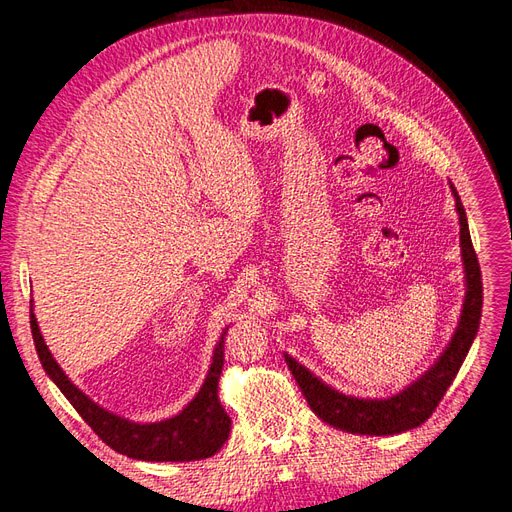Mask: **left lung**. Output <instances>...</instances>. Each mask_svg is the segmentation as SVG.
I'll use <instances>...</instances> for the list:
<instances>
[{"mask_svg":"<svg viewBox=\"0 0 512 512\" xmlns=\"http://www.w3.org/2000/svg\"><path fill=\"white\" fill-rule=\"evenodd\" d=\"M451 192L455 196V209L459 215V247L463 262V286H466V297H463L461 314L453 337L448 339V344L440 352L438 359L421 376L410 382L406 389L382 399L339 393L327 382H322L316 374H312L297 359H292L288 352H284L286 365L292 371L294 380H297L309 408L324 423L348 433H359V436H395V433L410 431L423 425L433 414L446 389L453 384L461 363L466 361L480 324L483 282H480V267L470 239L466 209H463L453 183Z\"/></svg>","mask_w":512,"mask_h":512,"instance_id":"left-lung-1","label":"left lung"}]
</instances>
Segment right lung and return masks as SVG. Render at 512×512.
I'll use <instances>...</instances> for the list:
<instances>
[{"label": "right lung", "mask_w": 512, "mask_h": 512, "mask_svg": "<svg viewBox=\"0 0 512 512\" xmlns=\"http://www.w3.org/2000/svg\"><path fill=\"white\" fill-rule=\"evenodd\" d=\"M29 314H32L29 322H32L36 352L46 376L59 386V391L66 395L74 410L83 416V421L113 451L141 461H196L215 455L228 440L230 416L226 414L218 395L220 374L224 367V335L228 327L222 331L218 344H215L203 386L188 401V406L179 414L164 418V421L136 423L126 416H119L102 408L98 401L85 395L66 376V371L53 359V354L40 333L34 314V301Z\"/></svg>", "instance_id": "right-lung-1"}]
</instances>
